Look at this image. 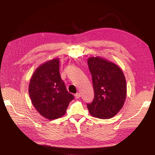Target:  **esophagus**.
Returning a JSON list of instances; mask_svg holds the SVG:
<instances>
[{
    "label": "esophagus",
    "instance_id": "obj_1",
    "mask_svg": "<svg viewBox=\"0 0 155 155\" xmlns=\"http://www.w3.org/2000/svg\"><path fill=\"white\" fill-rule=\"evenodd\" d=\"M75 96V98L76 99H79L81 97V94H79V93H77V94H76L74 95Z\"/></svg>",
    "mask_w": 155,
    "mask_h": 155
}]
</instances>
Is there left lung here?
Returning a JSON list of instances; mask_svg holds the SVG:
<instances>
[{
	"label": "left lung",
	"mask_w": 155,
	"mask_h": 155,
	"mask_svg": "<svg viewBox=\"0 0 155 155\" xmlns=\"http://www.w3.org/2000/svg\"><path fill=\"white\" fill-rule=\"evenodd\" d=\"M87 64L92 77L94 99L87 107L92 116L110 119L120 111L127 97L125 75L119 66L100 56L90 57Z\"/></svg>",
	"instance_id": "1"
}]
</instances>
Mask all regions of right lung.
Returning <instances> with one entry per match:
<instances>
[{"label":"right lung","mask_w":155,"mask_h":155,"mask_svg":"<svg viewBox=\"0 0 155 155\" xmlns=\"http://www.w3.org/2000/svg\"><path fill=\"white\" fill-rule=\"evenodd\" d=\"M59 58L44 62L30 78L28 92L31 101L39 114L47 119H56L65 114L74 96L61 80Z\"/></svg>","instance_id":"1"}]
</instances>
